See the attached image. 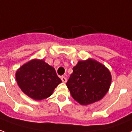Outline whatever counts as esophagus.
<instances>
[{
	"instance_id": "esophagus-1",
	"label": "esophagus",
	"mask_w": 132,
	"mask_h": 132,
	"mask_svg": "<svg viewBox=\"0 0 132 132\" xmlns=\"http://www.w3.org/2000/svg\"><path fill=\"white\" fill-rule=\"evenodd\" d=\"M61 79H62V82H67V78L65 77H61Z\"/></svg>"
}]
</instances>
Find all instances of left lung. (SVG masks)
<instances>
[{
    "label": "left lung",
    "mask_w": 132,
    "mask_h": 132,
    "mask_svg": "<svg viewBox=\"0 0 132 132\" xmlns=\"http://www.w3.org/2000/svg\"><path fill=\"white\" fill-rule=\"evenodd\" d=\"M72 70L66 85L75 100L87 105L104 97L112 82L111 73L104 65L89 58L79 61Z\"/></svg>",
    "instance_id": "1"
}]
</instances>
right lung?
Masks as SVG:
<instances>
[{"label":"right lung","instance_id":"obj_1","mask_svg":"<svg viewBox=\"0 0 132 132\" xmlns=\"http://www.w3.org/2000/svg\"><path fill=\"white\" fill-rule=\"evenodd\" d=\"M15 78L20 89L35 100L49 97L62 80L55 68L43 60H32L17 70Z\"/></svg>","mask_w":132,"mask_h":132}]
</instances>
